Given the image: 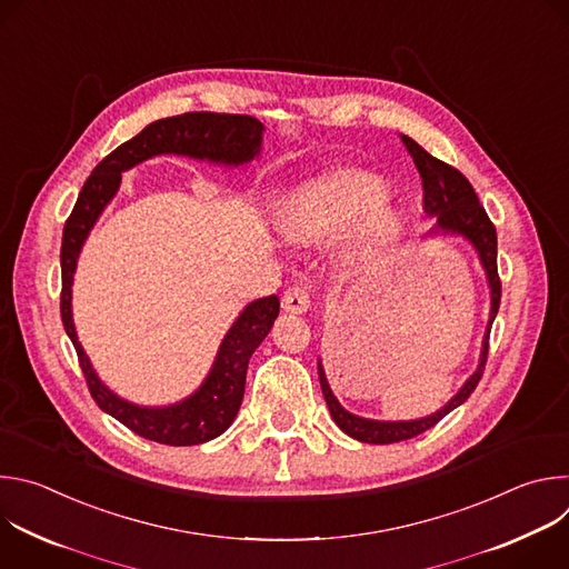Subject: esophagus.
<instances>
[{"mask_svg": "<svg viewBox=\"0 0 569 569\" xmlns=\"http://www.w3.org/2000/svg\"><path fill=\"white\" fill-rule=\"evenodd\" d=\"M281 306L286 312H295V315H301L308 310L310 306V292L303 288V286H292L286 290L283 299H281Z\"/></svg>", "mask_w": 569, "mask_h": 569, "instance_id": "34e87169", "label": "esophagus"}]
</instances>
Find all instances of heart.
<instances>
[{
	"mask_svg": "<svg viewBox=\"0 0 569 569\" xmlns=\"http://www.w3.org/2000/svg\"><path fill=\"white\" fill-rule=\"evenodd\" d=\"M387 198L380 178L362 171H338L297 189L283 211L281 229L290 240L308 242L347 231L371 216L369 240L385 242L396 231V213L379 204Z\"/></svg>",
	"mask_w": 569,
	"mask_h": 569,
	"instance_id": "b5f03b06",
	"label": "heart"
}]
</instances>
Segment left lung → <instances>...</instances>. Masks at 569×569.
Segmentation results:
<instances>
[{
    "label": "left lung",
    "mask_w": 569,
    "mask_h": 569,
    "mask_svg": "<svg viewBox=\"0 0 569 569\" xmlns=\"http://www.w3.org/2000/svg\"><path fill=\"white\" fill-rule=\"evenodd\" d=\"M400 141L405 143V148H408V152L412 154L415 164L419 169V176H421V182H423V209H426L428 216H437V222L430 229V236L432 233H459V236L468 238L472 242V248L477 250L479 261L486 270V279H489V288H491V317H489V327H486L477 371L466 380V385L457 391V396L450 398L446 408H441L439 412H435L432 417H426V419H417V421H371V419H362V417H356V415L347 412L342 405L338 402V398L333 396V391L329 387V380H327V376H323L321 362H317L321 393H323V398H327V405H329L333 421L338 423V428L342 432H347L349 437H353L362 443H398V441H405V439L419 437L426 430L435 428L455 408H459V405L475 391L477 382L481 380L486 358H489L491 327H493V319L498 315L500 297H502V281H500V274H498V233H496V224L491 222L489 213H486L483 207L479 204V198H477L475 189L470 187V182L455 167H450V164H446V161L432 157L415 139L400 134Z\"/></svg>",
    "instance_id": "left-lung-1"
}]
</instances>
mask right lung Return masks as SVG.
<instances>
[{
	"instance_id": "right-lung-1",
	"label": "right lung",
	"mask_w": 569,
	"mask_h": 569,
	"mask_svg": "<svg viewBox=\"0 0 569 569\" xmlns=\"http://www.w3.org/2000/svg\"><path fill=\"white\" fill-rule=\"evenodd\" d=\"M261 132L263 123L248 114L187 112L180 117L159 119L99 161V167L83 184V191L78 193V200L64 222L60 248L62 327L78 353V365L83 369L88 389L99 408L148 441L164 446H198L216 439L233 423L242 393H246L248 362L272 329L279 315V297L270 295L257 299L238 315L220 345L209 376L193 396L178 405H169V408H139V405L112 393L99 380L90 358L76 338L71 321V281L80 248H83L99 213L114 198L121 184V173L139 164V161L154 154L176 152L238 167L259 154Z\"/></svg>"
}]
</instances>
